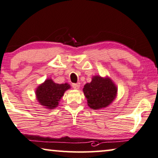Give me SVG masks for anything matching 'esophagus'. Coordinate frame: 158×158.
I'll use <instances>...</instances> for the list:
<instances>
[{
  "label": "esophagus",
  "mask_w": 158,
  "mask_h": 158,
  "mask_svg": "<svg viewBox=\"0 0 158 158\" xmlns=\"http://www.w3.org/2000/svg\"><path fill=\"white\" fill-rule=\"evenodd\" d=\"M72 87L74 89H79L80 87V84L79 83H77V84H72Z\"/></svg>",
  "instance_id": "obj_1"
}]
</instances>
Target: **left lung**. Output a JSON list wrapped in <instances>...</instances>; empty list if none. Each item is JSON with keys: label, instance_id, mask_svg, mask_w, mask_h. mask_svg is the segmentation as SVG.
<instances>
[{"label": "left lung", "instance_id": "8db88e82", "mask_svg": "<svg viewBox=\"0 0 158 158\" xmlns=\"http://www.w3.org/2000/svg\"><path fill=\"white\" fill-rule=\"evenodd\" d=\"M83 92L87 100V104L93 110L106 108L117 96L118 88L109 77L94 76L90 83L84 86Z\"/></svg>", "mask_w": 158, "mask_h": 158}]
</instances>
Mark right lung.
Segmentation results:
<instances>
[{"mask_svg":"<svg viewBox=\"0 0 158 158\" xmlns=\"http://www.w3.org/2000/svg\"><path fill=\"white\" fill-rule=\"evenodd\" d=\"M70 88L69 84H56L48 78L37 87L35 96L37 102L44 108L54 109L59 106L65 91Z\"/></svg>","mask_w":158,"mask_h":158,"instance_id":"1","label":"right lung"}]
</instances>
